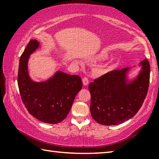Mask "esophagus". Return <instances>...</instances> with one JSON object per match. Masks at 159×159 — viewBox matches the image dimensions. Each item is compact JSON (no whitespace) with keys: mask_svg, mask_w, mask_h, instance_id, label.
Wrapping results in <instances>:
<instances>
[{"mask_svg":"<svg viewBox=\"0 0 159 159\" xmlns=\"http://www.w3.org/2000/svg\"><path fill=\"white\" fill-rule=\"evenodd\" d=\"M88 83H89V80H88V79L87 77H84L83 79V84L84 85H88Z\"/></svg>","mask_w":159,"mask_h":159,"instance_id":"obj_1","label":"esophagus"}]
</instances>
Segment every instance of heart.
Masks as SVG:
<instances>
[{
    "label": "heart",
    "mask_w": 159,
    "mask_h": 159,
    "mask_svg": "<svg viewBox=\"0 0 159 159\" xmlns=\"http://www.w3.org/2000/svg\"><path fill=\"white\" fill-rule=\"evenodd\" d=\"M99 57L102 58H105L107 57V55L104 53H101L100 55H99ZM113 68H114V65H113L112 64H111V63L107 64V65L103 66V68H102V69L100 70V73L102 74H106V73H107V72L111 71Z\"/></svg>",
    "instance_id": "heart-1"
}]
</instances>
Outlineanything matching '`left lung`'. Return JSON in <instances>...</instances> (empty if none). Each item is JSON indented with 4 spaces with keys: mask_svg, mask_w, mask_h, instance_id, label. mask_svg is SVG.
<instances>
[{
    "mask_svg": "<svg viewBox=\"0 0 159 159\" xmlns=\"http://www.w3.org/2000/svg\"><path fill=\"white\" fill-rule=\"evenodd\" d=\"M140 65L138 76L129 83L126 76L129 68H124L113 70L90 83V110L96 122L118 125L138 113L147 95L150 77L149 61L144 60Z\"/></svg>",
    "mask_w": 159,
    "mask_h": 159,
    "instance_id": "8db88e82",
    "label": "left lung"
}]
</instances>
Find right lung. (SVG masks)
<instances>
[{"label": "right lung", "mask_w": 159, "mask_h": 159, "mask_svg": "<svg viewBox=\"0 0 159 159\" xmlns=\"http://www.w3.org/2000/svg\"><path fill=\"white\" fill-rule=\"evenodd\" d=\"M39 46V41L31 40L21 55L18 87L29 114L42 122L55 124L62 121L69 114L83 83L80 76L60 71L45 81H33L28 74V60Z\"/></svg>", "instance_id": "right-lung-1"}]
</instances>
